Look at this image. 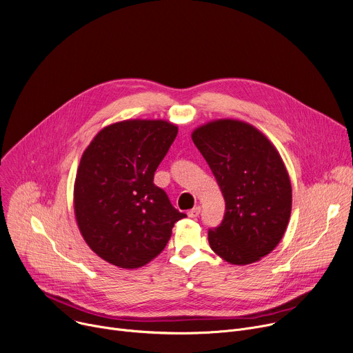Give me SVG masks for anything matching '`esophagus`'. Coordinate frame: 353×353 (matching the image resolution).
<instances>
[{
    "instance_id": "1",
    "label": "esophagus",
    "mask_w": 353,
    "mask_h": 353,
    "mask_svg": "<svg viewBox=\"0 0 353 353\" xmlns=\"http://www.w3.org/2000/svg\"><path fill=\"white\" fill-rule=\"evenodd\" d=\"M199 212H201V208H199V207H194L192 210L188 211L187 215H188V218H192V219H194V218H196V216L199 215Z\"/></svg>"
}]
</instances>
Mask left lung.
Instances as JSON below:
<instances>
[{"label": "left lung", "instance_id": "8db88e82", "mask_svg": "<svg viewBox=\"0 0 353 353\" xmlns=\"http://www.w3.org/2000/svg\"><path fill=\"white\" fill-rule=\"evenodd\" d=\"M192 142L225 198V216L210 229L215 253L234 265L253 264L279 244L292 211V185L272 142L254 125L221 119L195 128Z\"/></svg>", "mask_w": 353, "mask_h": 353}]
</instances>
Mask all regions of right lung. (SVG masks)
<instances>
[{
    "mask_svg": "<svg viewBox=\"0 0 353 353\" xmlns=\"http://www.w3.org/2000/svg\"><path fill=\"white\" fill-rule=\"evenodd\" d=\"M165 120H124L100 130L83 150L74 184L79 232L92 251L125 270L148 264L185 218L154 174L177 135Z\"/></svg>",
    "mask_w": 353,
    "mask_h": 353,
    "instance_id": "add662e5",
    "label": "right lung"
}]
</instances>
